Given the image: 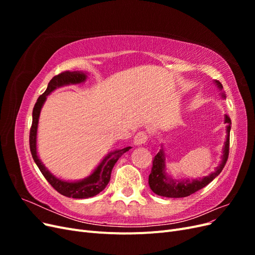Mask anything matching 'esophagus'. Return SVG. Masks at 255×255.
I'll list each match as a JSON object with an SVG mask.
<instances>
[{
  "label": "esophagus",
  "instance_id": "esophagus-1",
  "mask_svg": "<svg viewBox=\"0 0 255 255\" xmlns=\"http://www.w3.org/2000/svg\"><path fill=\"white\" fill-rule=\"evenodd\" d=\"M146 140H148V135H146V133L143 132V130H140V132H138L134 137V144L142 145L146 142Z\"/></svg>",
  "mask_w": 255,
  "mask_h": 255
}]
</instances>
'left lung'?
Instances as JSON below:
<instances>
[{"label": "left lung", "mask_w": 255, "mask_h": 255, "mask_svg": "<svg viewBox=\"0 0 255 255\" xmlns=\"http://www.w3.org/2000/svg\"><path fill=\"white\" fill-rule=\"evenodd\" d=\"M216 86L221 91V97L226 99V92L222 90V85L219 81H215ZM225 123H227V137L225 145L222 149V155L219 166L216 170L204 177L192 180H175L166 172V154L163 145L156 154L153 160V167L149 175V186L151 190L158 196L166 198H184L188 197L194 192L202 189L207 184H210L216 176H218L225 167L229 157L230 148V130H231V119L226 115Z\"/></svg>", "instance_id": "8db88e82"}]
</instances>
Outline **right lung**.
I'll return each mask as SVG.
<instances>
[{
  "label": "right lung",
  "instance_id": "add662e5",
  "mask_svg": "<svg viewBox=\"0 0 255 255\" xmlns=\"http://www.w3.org/2000/svg\"><path fill=\"white\" fill-rule=\"evenodd\" d=\"M86 80L87 73L82 71H66L54 76L48 84L47 90L38 98L34 106L33 123L29 132L30 153H32L35 163L38 168H39V170L41 171L43 176L52 185L53 188L57 190L60 195L74 199H87L100 194L106 187V185L109 184L115 164L117 163V160L122 154H125L130 149V146H127L125 149L111 151L109 154H106L105 157L101 160V163L97 166L94 171L87 177L79 181H65L59 179V177H56L48 170V168L40 160L37 152V130L40 112L45 100H47V97L57 88L68 86V85L82 84Z\"/></svg>",
  "mask_w": 255,
  "mask_h": 255
}]
</instances>
